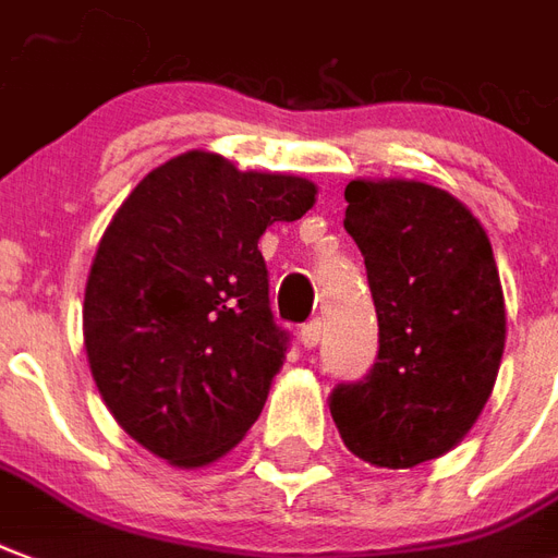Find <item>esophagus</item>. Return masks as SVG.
I'll list each match as a JSON object with an SVG mask.
<instances>
[{"label": "esophagus", "mask_w": 558, "mask_h": 558, "mask_svg": "<svg viewBox=\"0 0 558 558\" xmlns=\"http://www.w3.org/2000/svg\"><path fill=\"white\" fill-rule=\"evenodd\" d=\"M319 337H322V322L319 319H311L307 325H301L299 331V340L304 349H316L319 345Z\"/></svg>", "instance_id": "1"}]
</instances>
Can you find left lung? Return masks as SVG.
<instances>
[{"instance_id": "obj_1", "label": "left lung", "mask_w": 558, "mask_h": 558, "mask_svg": "<svg viewBox=\"0 0 558 558\" xmlns=\"http://www.w3.org/2000/svg\"><path fill=\"white\" fill-rule=\"evenodd\" d=\"M345 230L378 313V357L337 384L333 423L354 456L405 470L468 435L497 381L506 304L488 233L444 189L352 180Z\"/></svg>"}]
</instances>
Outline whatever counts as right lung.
<instances>
[{
	"label": "right lung",
	"instance_id": "add662e5",
	"mask_svg": "<svg viewBox=\"0 0 558 558\" xmlns=\"http://www.w3.org/2000/svg\"><path fill=\"white\" fill-rule=\"evenodd\" d=\"M313 204L304 177L189 150L114 213L85 287V352L111 416L153 456L204 468L254 426L290 342L257 242Z\"/></svg>",
	"mask_w": 558,
	"mask_h": 558
}]
</instances>
